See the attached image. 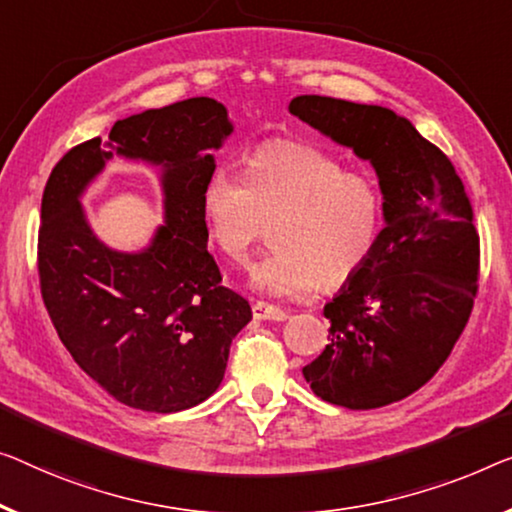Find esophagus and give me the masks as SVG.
I'll return each instance as SVG.
<instances>
[{
    "label": "esophagus",
    "instance_id": "obj_1",
    "mask_svg": "<svg viewBox=\"0 0 512 512\" xmlns=\"http://www.w3.org/2000/svg\"><path fill=\"white\" fill-rule=\"evenodd\" d=\"M253 317L255 319H271V322H282V319H287L289 315L285 310L276 308V305L257 301V303H253Z\"/></svg>",
    "mask_w": 512,
    "mask_h": 512
}]
</instances>
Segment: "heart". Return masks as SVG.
<instances>
[{
	"label": "heart",
	"mask_w": 512,
	"mask_h": 512,
	"mask_svg": "<svg viewBox=\"0 0 512 512\" xmlns=\"http://www.w3.org/2000/svg\"><path fill=\"white\" fill-rule=\"evenodd\" d=\"M202 218L230 262L246 266L266 225L273 248L250 285L269 296H301L352 280L375 253L384 193L365 170L303 142H269L243 163L241 179L213 172L202 188Z\"/></svg>",
	"instance_id": "b5f03b06"
}]
</instances>
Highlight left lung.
I'll return each mask as SVG.
<instances>
[{
	"mask_svg": "<svg viewBox=\"0 0 512 512\" xmlns=\"http://www.w3.org/2000/svg\"><path fill=\"white\" fill-rule=\"evenodd\" d=\"M289 112L368 160L384 193L375 253L324 305L329 345L303 377L331 404L384 407L432 379L469 322L474 211L444 151L393 110L305 94Z\"/></svg>",
	"mask_w": 512,
	"mask_h": 512,
	"instance_id": "obj_1",
	"label": "left lung"
}]
</instances>
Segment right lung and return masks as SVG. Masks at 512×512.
Instances as JSON below:
<instances>
[{
	"mask_svg": "<svg viewBox=\"0 0 512 512\" xmlns=\"http://www.w3.org/2000/svg\"><path fill=\"white\" fill-rule=\"evenodd\" d=\"M232 133L223 103L188 98L119 119L105 142L94 137L68 151L45 183V308L75 363L128 407L172 414L211 398L232 340L253 319L248 301L220 285L202 218L213 151ZM114 155L159 170L164 225L140 251L110 249L81 209V195Z\"/></svg>",
	"mask_w": 512,
	"mask_h": 512,
	"instance_id": "right-lung-1",
	"label": "right lung"
}]
</instances>
